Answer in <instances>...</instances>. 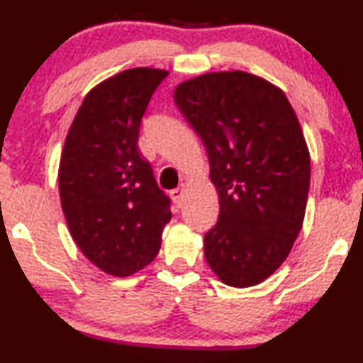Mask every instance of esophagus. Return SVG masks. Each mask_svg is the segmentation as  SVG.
Listing matches in <instances>:
<instances>
[{"label":"esophagus","mask_w":363,"mask_h":363,"mask_svg":"<svg viewBox=\"0 0 363 363\" xmlns=\"http://www.w3.org/2000/svg\"><path fill=\"white\" fill-rule=\"evenodd\" d=\"M183 193H185V185L175 188V190L170 191V196H172V201L175 203V205L180 208L182 206V201H183Z\"/></svg>","instance_id":"34e87169"}]
</instances>
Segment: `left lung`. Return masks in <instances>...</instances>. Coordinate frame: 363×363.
Wrapping results in <instances>:
<instances>
[{"label": "left lung", "instance_id": "8db88e82", "mask_svg": "<svg viewBox=\"0 0 363 363\" xmlns=\"http://www.w3.org/2000/svg\"><path fill=\"white\" fill-rule=\"evenodd\" d=\"M173 97L205 143L220 198L206 262L228 286L259 284L289 256L304 221L311 157L299 118L279 87L245 71L188 79Z\"/></svg>", "mask_w": 363, "mask_h": 363}]
</instances>
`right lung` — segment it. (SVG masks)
<instances>
[{
    "label": "right lung",
    "instance_id": "add662e5",
    "mask_svg": "<svg viewBox=\"0 0 363 363\" xmlns=\"http://www.w3.org/2000/svg\"><path fill=\"white\" fill-rule=\"evenodd\" d=\"M168 71L127 69L84 99L64 142L59 196L82 255L116 277L155 259L172 220L170 200L138 150V128Z\"/></svg>",
    "mask_w": 363,
    "mask_h": 363
}]
</instances>
